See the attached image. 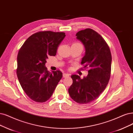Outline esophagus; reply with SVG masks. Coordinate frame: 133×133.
I'll use <instances>...</instances> for the list:
<instances>
[{
  "instance_id": "esophagus-1",
  "label": "esophagus",
  "mask_w": 133,
  "mask_h": 133,
  "mask_svg": "<svg viewBox=\"0 0 133 133\" xmlns=\"http://www.w3.org/2000/svg\"><path fill=\"white\" fill-rule=\"evenodd\" d=\"M70 76L69 74H67V73H63V77L65 78V77H68Z\"/></svg>"
}]
</instances>
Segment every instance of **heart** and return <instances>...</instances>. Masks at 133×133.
I'll list each match as a JSON object with an SVG mask.
<instances>
[{"instance_id":"b5f03b06","label":"heart","mask_w":133,"mask_h":133,"mask_svg":"<svg viewBox=\"0 0 133 133\" xmlns=\"http://www.w3.org/2000/svg\"><path fill=\"white\" fill-rule=\"evenodd\" d=\"M75 44H79V43H75Z\"/></svg>"}]
</instances>
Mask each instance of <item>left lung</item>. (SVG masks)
Wrapping results in <instances>:
<instances>
[{"mask_svg": "<svg viewBox=\"0 0 133 133\" xmlns=\"http://www.w3.org/2000/svg\"><path fill=\"white\" fill-rule=\"evenodd\" d=\"M76 36L85 49L81 63L89 70L83 79L76 75L71 76L73 83L68 92L75 101L84 104L96 99L105 89L111 76L112 56L104 39L93 29L80 31Z\"/></svg>", "mask_w": 133, "mask_h": 133, "instance_id": "obj_1", "label": "left lung"}]
</instances>
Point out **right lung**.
Here are the masks:
<instances>
[{
    "instance_id": "add662e5",
    "label": "right lung",
    "mask_w": 133,
    "mask_h": 133,
    "mask_svg": "<svg viewBox=\"0 0 133 133\" xmlns=\"http://www.w3.org/2000/svg\"><path fill=\"white\" fill-rule=\"evenodd\" d=\"M64 32L41 31L24 42L17 55L16 73L20 85L32 100L44 102L51 96L62 77L59 70L49 72L45 67L49 56H55L65 37Z\"/></svg>"
}]
</instances>
